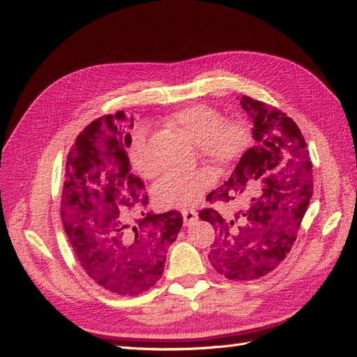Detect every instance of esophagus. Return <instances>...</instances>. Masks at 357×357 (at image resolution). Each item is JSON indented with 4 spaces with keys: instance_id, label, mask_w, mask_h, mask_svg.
<instances>
[{
    "instance_id": "1",
    "label": "esophagus",
    "mask_w": 357,
    "mask_h": 357,
    "mask_svg": "<svg viewBox=\"0 0 357 357\" xmlns=\"http://www.w3.org/2000/svg\"><path fill=\"white\" fill-rule=\"evenodd\" d=\"M181 214H183V220H185V225H190L198 219V213L192 208H183Z\"/></svg>"
}]
</instances>
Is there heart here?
<instances>
[{"instance_id": "heart-1", "label": "heart", "mask_w": 357, "mask_h": 357, "mask_svg": "<svg viewBox=\"0 0 357 357\" xmlns=\"http://www.w3.org/2000/svg\"><path fill=\"white\" fill-rule=\"evenodd\" d=\"M169 123L198 144L201 156L218 165H229L238 159L250 142V131L243 119H223L210 104H193L176 112ZM146 146V132L138 129L132 134L131 159L138 171L152 172L139 160ZM215 181V172L198 168L192 172H172L162 177L153 189L155 201L160 208H183L201 201Z\"/></svg>"}]
</instances>
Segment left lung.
<instances>
[{"label":"left lung","mask_w":357,"mask_h":357,"mask_svg":"<svg viewBox=\"0 0 357 357\" xmlns=\"http://www.w3.org/2000/svg\"><path fill=\"white\" fill-rule=\"evenodd\" d=\"M240 104L253 122L256 146L207 201L247 204L229 219L214 208L201 210L199 218L218 231L210 264L226 278L245 282L274 271L289 255L312 197V164L301 129L286 113L247 95Z\"/></svg>","instance_id":"1"}]
</instances>
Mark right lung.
Wrapping results in <instances>:
<instances>
[{
    "label": "right lung",
    "instance_id": "1",
    "mask_svg": "<svg viewBox=\"0 0 357 357\" xmlns=\"http://www.w3.org/2000/svg\"><path fill=\"white\" fill-rule=\"evenodd\" d=\"M134 119L125 112L95 119L67 156L61 218L73 252L96 284L134 296L162 277L168 247L183 225L177 210L146 213L144 181L126 149Z\"/></svg>",
    "mask_w": 357,
    "mask_h": 357
}]
</instances>
